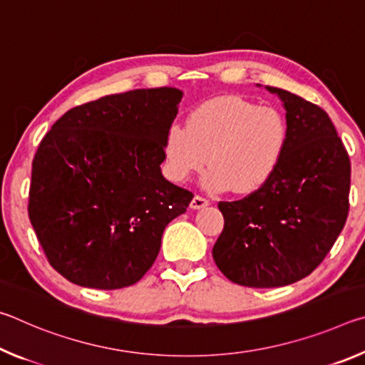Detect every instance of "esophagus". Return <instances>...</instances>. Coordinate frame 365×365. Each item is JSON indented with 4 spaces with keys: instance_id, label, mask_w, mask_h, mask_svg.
Here are the masks:
<instances>
[{
    "instance_id": "1",
    "label": "esophagus",
    "mask_w": 365,
    "mask_h": 365,
    "mask_svg": "<svg viewBox=\"0 0 365 365\" xmlns=\"http://www.w3.org/2000/svg\"><path fill=\"white\" fill-rule=\"evenodd\" d=\"M206 206H209V200H206V197H202L200 195H195L193 200H191V202H190L191 209H202Z\"/></svg>"
}]
</instances>
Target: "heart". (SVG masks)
Segmentation results:
<instances>
[{
  "instance_id": "obj_1",
  "label": "heart",
  "mask_w": 365,
  "mask_h": 365,
  "mask_svg": "<svg viewBox=\"0 0 365 365\" xmlns=\"http://www.w3.org/2000/svg\"><path fill=\"white\" fill-rule=\"evenodd\" d=\"M288 125L272 106L240 96H220L191 110L185 127L172 125L164 140L169 177L185 182L205 169V187L257 191L279 168L287 148Z\"/></svg>"
}]
</instances>
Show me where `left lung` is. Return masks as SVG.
<instances>
[{
  "label": "left lung",
  "instance_id": "left-lung-1",
  "mask_svg": "<svg viewBox=\"0 0 365 365\" xmlns=\"http://www.w3.org/2000/svg\"><path fill=\"white\" fill-rule=\"evenodd\" d=\"M287 110L288 140L269 182L238 201H220L224 230L212 248L228 280L251 288L304 279L329 255L348 219L351 163L329 114L267 86Z\"/></svg>",
  "mask_w": 365,
  "mask_h": 365
}]
</instances>
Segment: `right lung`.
I'll list each match as a JSON object with an SVG mask.
<instances>
[{
    "label": "right lung",
    "instance_id": "add662e5",
    "mask_svg": "<svg viewBox=\"0 0 365 365\" xmlns=\"http://www.w3.org/2000/svg\"><path fill=\"white\" fill-rule=\"evenodd\" d=\"M180 100L170 86L103 96L67 110L43 137L29 219L64 279L117 289L151 269L164 228L193 200L159 168Z\"/></svg>",
    "mask_w": 365,
    "mask_h": 365
}]
</instances>
